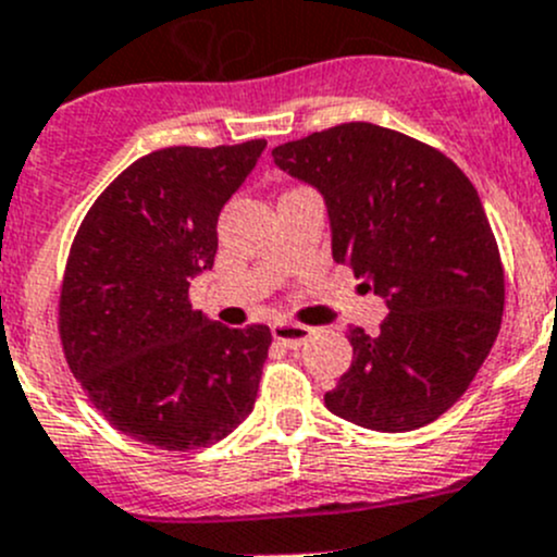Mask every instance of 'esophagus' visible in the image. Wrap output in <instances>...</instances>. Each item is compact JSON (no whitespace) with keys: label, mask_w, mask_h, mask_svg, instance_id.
I'll return each mask as SVG.
<instances>
[{"label":"esophagus","mask_w":557,"mask_h":557,"mask_svg":"<svg viewBox=\"0 0 557 557\" xmlns=\"http://www.w3.org/2000/svg\"><path fill=\"white\" fill-rule=\"evenodd\" d=\"M272 334L277 343L288 345V348H299L301 343H307V337L312 334L310 326H305V323H290V321H277L272 326Z\"/></svg>","instance_id":"34e87169"}]
</instances>
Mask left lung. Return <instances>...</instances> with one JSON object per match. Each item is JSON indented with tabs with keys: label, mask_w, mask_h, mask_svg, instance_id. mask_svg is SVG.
Wrapping results in <instances>:
<instances>
[{
	"label": "left lung",
	"mask_w": 557,
	"mask_h": 557,
	"mask_svg": "<svg viewBox=\"0 0 557 557\" xmlns=\"http://www.w3.org/2000/svg\"><path fill=\"white\" fill-rule=\"evenodd\" d=\"M272 158L321 193L332 258L388 310L377 332L350 329L354 361L323 403L377 433L424 428L471 386L504 315V269L476 187L446 154L370 122Z\"/></svg>",
	"instance_id": "1"
}]
</instances>
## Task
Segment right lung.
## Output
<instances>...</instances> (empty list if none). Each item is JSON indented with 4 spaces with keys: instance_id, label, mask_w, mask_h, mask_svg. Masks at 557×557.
<instances>
[{
    "instance_id": "obj_1",
    "label": "right lung",
    "mask_w": 557,
    "mask_h": 557,
    "mask_svg": "<svg viewBox=\"0 0 557 557\" xmlns=\"http://www.w3.org/2000/svg\"><path fill=\"white\" fill-rule=\"evenodd\" d=\"M267 141L135 160L81 223L59 299L64 356L119 433L169 451L234 433L256 405L272 332L228 329L187 290L218 252V218Z\"/></svg>"
}]
</instances>
